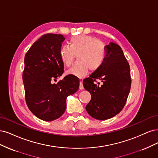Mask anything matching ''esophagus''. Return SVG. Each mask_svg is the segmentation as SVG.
Here are the masks:
<instances>
[{
  "instance_id": "esophagus-1",
  "label": "esophagus",
  "mask_w": 158,
  "mask_h": 158,
  "mask_svg": "<svg viewBox=\"0 0 158 158\" xmlns=\"http://www.w3.org/2000/svg\"><path fill=\"white\" fill-rule=\"evenodd\" d=\"M79 89L81 90H83L84 89V86H83V81H80L79 82Z\"/></svg>"
}]
</instances>
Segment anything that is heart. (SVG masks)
<instances>
[{"label": "heart", "instance_id": "1", "mask_svg": "<svg viewBox=\"0 0 158 158\" xmlns=\"http://www.w3.org/2000/svg\"><path fill=\"white\" fill-rule=\"evenodd\" d=\"M78 55L77 61L68 71V74L83 77L89 69L94 72L100 69L104 64L106 50L104 45L95 37L81 35L69 40V47L64 45L60 50V57L62 64L69 67Z\"/></svg>", "mask_w": 158, "mask_h": 158}]
</instances>
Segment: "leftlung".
<instances>
[{"mask_svg":"<svg viewBox=\"0 0 158 158\" xmlns=\"http://www.w3.org/2000/svg\"><path fill=\"white\" fill-rule=\"evenodd\" d=\"M105 48L104 65L83 80L84 88L91 94L86 110L91 117L98 120L110 119L123 110L131 85L129 64L121 48L110 43ZM98 79L102 81V85L94 83Z\"/></svg>","mask_w":158,"mask_h":158,"instance_id":"8db88e82","label":"left lung"}]
</instances>
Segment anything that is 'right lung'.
<instances>
[{
  "mask_svg": "<svg viewBox=\"0 0 158 158\" xmlns=\"http://www.w3.org/2000/svg\"><path fill=\"white\" fill-rule=\"evenodd\" d=\"M64 40L62 35L44 34L25 56L22 78L25 102L29 110L44 121L62 116L66 108V98L79 87V79L72 75L65 76L56 84L53 83L64 72L60 57Z\"/></svg>",
  "mask_w": 158,
  "mask_h": 158,
  "instance_id": "right-lung-1",
  "label": "right lung"
}]
</instances>
